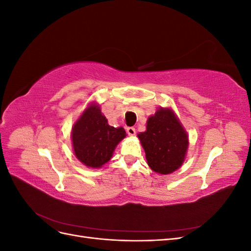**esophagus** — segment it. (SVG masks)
Listing matches in <instances>:
<instances>
[{
    "label": "esophagus",
    "instance_id": "esophagus-1",
    "mask_svg": "<svg viewBox=\"0 0 251 251\" xmlns=\"http://www.w3.org/2000/svg\"><path fill=\"white\" fill-rule=\"evenodd\" d=\"M126 132H127V134L130 135V136H135V134H136V130H135V127H133V126L127 127L126 128Z\"/></svg>",
    "mask_w": 251,
    "mask_h": 251
}]
</instances>
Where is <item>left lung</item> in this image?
Instances as JSON below:
<instances>
[{
    "label": "left lung",
    "mask_w": 251,
    "mask_h": 251,
    "mask_svg": "<svg viewBox=\"0 0 251 251\" xmlns=\"http://www.w3.org/2000/svg\"><path fill=\"white\" fill-rule=\"evenodd\" d=\"M150 168L160 175L177 171L183 163L188 136L170 108H159L147 121V130L138 134Z\"/></svg>",
    "instance_id": "left-lung-1"
}]
</instances>
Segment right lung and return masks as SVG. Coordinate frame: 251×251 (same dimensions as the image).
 Returning a JSON list of instances; mask_svg holds the SVG:
<instances>
[{
	"mask_svg": "<svg viewBox=\"0 0 251 251\" xmlns=\"http://www.w3.org/2000/svg\"><path fill=\"white\" fill-rule=\"evenodd\" d=\"M126 136L125 128L109 126L100 105L92 102L72 127L74 155L88 168L100 169L112 158L114 150Z\"/></svg>",
	"mask_w": 251,
	"mask_h": 251,
	"instance_id": "obj_1",
	"label": "right lung"
}]
</instances>
